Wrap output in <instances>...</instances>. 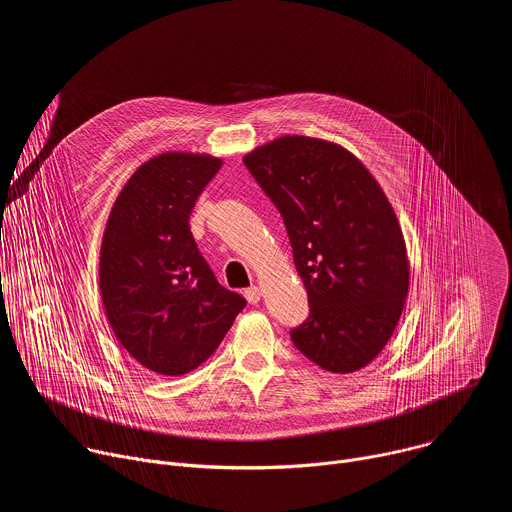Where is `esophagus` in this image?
<instances>
[{"label": "esophagus", "instance_id": "obj_1", "mask_svg": "<svg viewBox=\"0 0 512 512\" xmlns=\"http://www.w3.org/2000/svg\"><path fill=\"white\" fill-rule=\"evenodd\" d=\"M245 298L249 304H257L261 300V289L257 285H251L249 289H245Z\"/></svg>", "mask_w": 512, "mask_h": 512}]
</instances>
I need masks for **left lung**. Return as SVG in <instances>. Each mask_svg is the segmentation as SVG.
<instances>
[{
  "instance_id": "left-lung-1",
  "label": "left lung",
  "mask_w": 512,
  "mask_h": 512,
  "mask_svg": "<svg viewBox=\"0 0 512 512\" xmlns=\"http://www.w3.org/2000/svg\"><path fill=\"white\" fill-rule=\"evenodd\" d=\"M283 216L310 316L296 348L330 373H354L393 336L409 291L395 210L373 174L342 145L283 135L243 158Z\"/></svg>"
}]
</instances>
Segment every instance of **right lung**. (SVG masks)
<instances>
[{"label": "right lung", "mask_w": 512, "mask_h": 512, "mask_svg": "<svg viewBox=\"0 0 512 512\" xmlns=\"http://www.w3.org/2000/svg\"><path fill=\"white\" fill-rule=\"evenodd\" d=\"M208 154L168 152L141 164L103 233L99 285L121 346L158 375H186L225 338L245 298L216 281L190 233V212L221 170Z\"/></svg>", "instance_id": "add662e5"}]
</instances>
